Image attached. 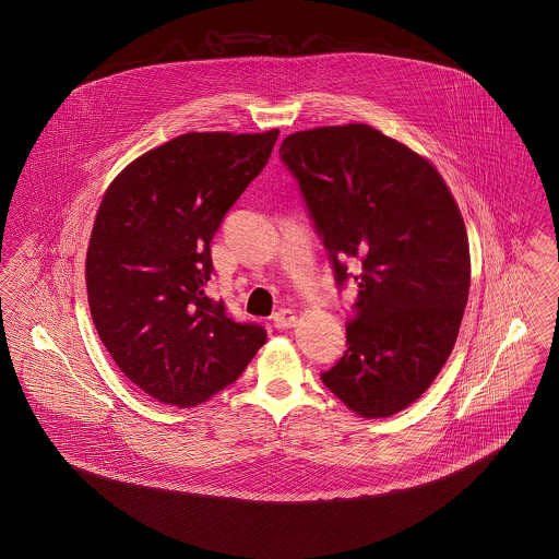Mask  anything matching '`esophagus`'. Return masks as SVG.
Segmentation results:
<instances>
[{"instance_id": "34e87169", "label": "esophagus", "mask_w": 559, "mask_h": 559, "mask_svg": "<svg viewBox=\"0 0 559 559\" xmlns=\"http://www.w3.org/2000/svg\"><path fill=\"white\" fill-rule=\"evenodd\" d=\"M295 322H297V317H295L293 310H281V312H276V314L272 317V324H274L278 331L292 329V326H295Z\"/></svg>"}]
</instances>
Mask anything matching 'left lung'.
I'll return each instance as SVG.
<instances>
[{"label":"left lung","mask_w":559,"mask_h":559,"mask_svg":"<svg viewBox=\"0 0 559 559\" xmlns=\"http://www.w3.org/2000/svg\"><path fill=\"white\" fill-rule=\"evenodd\" d=\"M278 155L337 289L358 285L347 349L320 379L360 417H390L426 392L456 342L472 278L463 217L429 160L365 123L292 133Z\"/></svg>","instance_id":"1"}]
</instances>
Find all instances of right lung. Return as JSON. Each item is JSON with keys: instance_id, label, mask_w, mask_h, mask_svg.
I'll return each mask as SVG.
<instances>
[{"instance_id": "add662e5", "label": "right lung", "mask_w": 559, "mask_h": 559, "mask_svg": "<svg viewBox=\"0 0 559 559\" xmlns=\"http://www.w3.org/2000/svg\"><path fill=\"white\" fill-rule=\"evenodd\" d=\"M278 130L185 133L128 165L94 222L85 283L94 326L128 379L153 399L197 406L266 342L207 297L213 235L266 167Z\"/></svg>"}]
</instances>
